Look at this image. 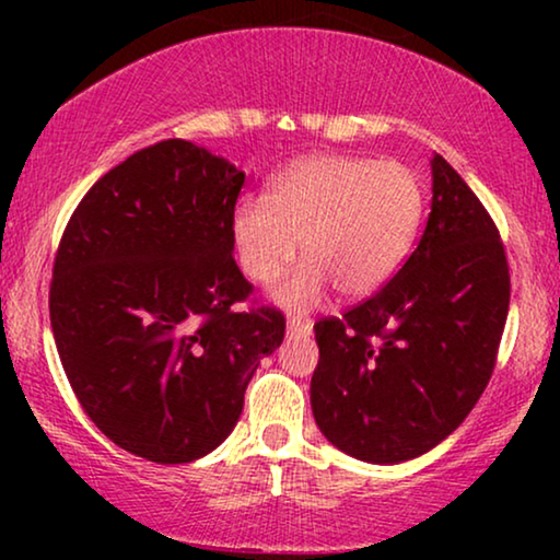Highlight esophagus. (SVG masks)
<instances>
[{"mask_svg": "<svg viewBox=\"0 0 560 560\" xmlns=\"http://www.w3.org/2000/svg\"><path fill=\"white\" fill-rule=\"evenodd\" d=\"M311 328H313V324L308 318H298V316L288 318V334L290 336H308Z\"/></svg>", "mask_w": 560, "mask_h": 560, "instance_id": "esophagus-1", "label": "esophagus"}]
</instances>
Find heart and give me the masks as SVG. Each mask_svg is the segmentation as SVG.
<instances>
[{
  "label": "heart",
  "mask_w": 560,
  "mask_h": 560,
  "mask_svg": "<svg viewBox=\"0 0 560 560\" xmlns=\"http://www.w3.org/2000/svg\"><path fill=\"white\" fill-rule=\"evenodd\" d=\"M423 217L418 175L400 163L351 155L295 160L272 180L267 198L244 196L232 211V240L244 275L278 278L305 257L275 290L290 308H305L328 285L364 298L397 272Z\"/></svg>",
  "instance_id": "1"
}]
</instances>
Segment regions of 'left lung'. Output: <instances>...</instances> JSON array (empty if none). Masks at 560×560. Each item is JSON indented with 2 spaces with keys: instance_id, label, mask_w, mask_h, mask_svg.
Segmentation results:
<instances>
[{
  "instance_id": "1",
  "label": "left lung",
  "mask_w": 560,
  "mask_h": 560,
  "mask_svg": "<svg viewBox=\"0 0 560 560\" xmlns=\"http://www.w3.org/2000/svg\"><path fill=\"white\" fill-rule=\"evenodd\" d=\"M431 171L428 224L400 272L313 326V418L359 462H408L454 433L492 377L508 320L510 267L492 217L441 155Z\"/></svg>"
}]
</instances>
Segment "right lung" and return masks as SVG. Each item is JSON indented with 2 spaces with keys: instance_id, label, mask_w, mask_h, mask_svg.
Here are the masks:
<instances>
[{
  "instance_id": "add662e5",
  "label": "right lung",
  "mask_w": 560,
  "mask_h": 560,
  "mask_svg": "<svg viewBox=\"0 0 560 560\" xmlns=\"http://www.w3.org/2000/svg\"><path fill=\"white\" fill-rule=\"evenodd\" d=\"M244 173L186 140L150 144L102 175L60 236L50 326L81 408L106 439L188 464L234 431L244 389L285 336L272 305L234 311Z\"/></svg>"
}]
</instances>
